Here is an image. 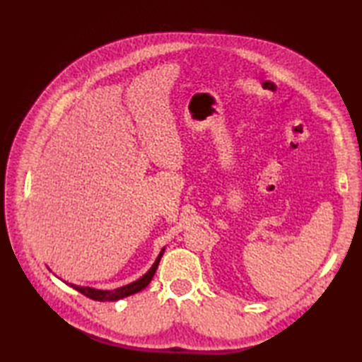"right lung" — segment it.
I'll use <instances>...</instances> for the list:
<instances>
[{
	"label": "right lung",
	"mask_w": 362,
	"mask_h": 362,
	"mask_svg": "<svg viewBox=\"0 0 362 362\" xmlns=\"http://www.w3.org/2000/svg\"><path fill=\"white\" fill-rule=\"evenodd\" d=\"M163 252H165V249H161V252L158 253V257L156 259V263L152 264V267L141 276V279H138L136 281L129 283V284H126V286H121V288H117V289H110V291L95 289V288H88V286H78V284H73V283H70V286L73 289H76V291H79L81 294H83V296L91 298V300H98V302H117V300L129 297V296H132V294H136V292H140L146 286H148V284L152 280L153 274H156V271H157L161 257H163Z\"/></svg>",
	"instance_id": "obj_1"
}]
</instances>
